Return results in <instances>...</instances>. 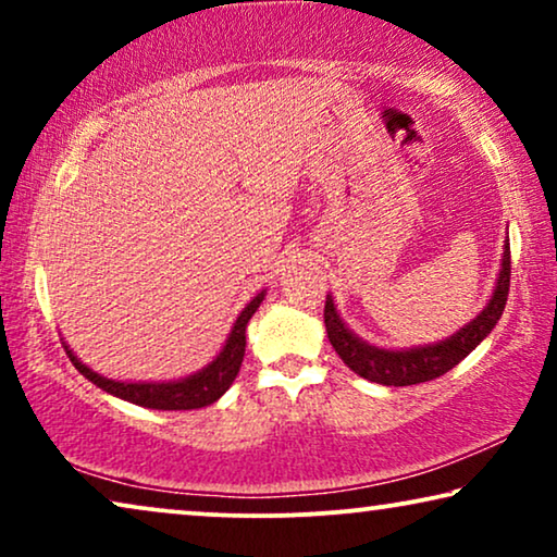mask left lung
Returning <instances> with one entry per match:
<instances>
[{
	"instance_id": "1",
	"label": "left lung",
	"mask_w": 557,
	"mask_h": 557,
	"mask_svg": "<svg viewBox=\"0 0 557 557\" xmlns=\"http://www.w3.org/2000/svg\"><path fill=\"white\" fill-rule=\"evenodd\" d=\"M509 273H512V261H509V243L505 248V258H502V271L497 278V288L494 296L486 304V309L479 314L474 322L463 326L461 332H456L451 339L438 342L431 347H416V349H403V352H391V349H377L364 345L362 339H357L352 332L342 324L337 311L330 296L324 304V324H326V337H330L334 352H337L349 370H355L357 375L380 385H418L429 383L446 375L448 370L456 368L486 334L494 330V324L499 322L502 311H505L507 294H509Z\"/></svg>"
}]
</instances>
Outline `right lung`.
Instances as JSON below:
<instances>
[{
    "mask_svg": "<svg viewBox=\"0 0 557 557\" xmlns=\"http://www.w3.org/2000/svg\"><path fill=\"white\" fill-rule=\"evenodd\" d=\"M261 301H263V292L258 294L246 309H243V314L233 326L231 337L225 342L223 352L218 355V360L208 364L202 372H197V375L180 380V383H116V380L101 377L96 375L94 370H88L67 347L65 352L83 377H88L90 383L103 387L106 393L116 395V398H124L128 403H136V406L154 408V410L205 408L210 406V403H215L220 395L233 385L235 375H238L243 355H246V326L250 322V317L256 314V309L261 307Z\"/></svg>",
    "mask_w": 557,
    "mask_h": 557,
    "instance_id": "obj_1",
    "label": "right lung"
}]
</instances>
